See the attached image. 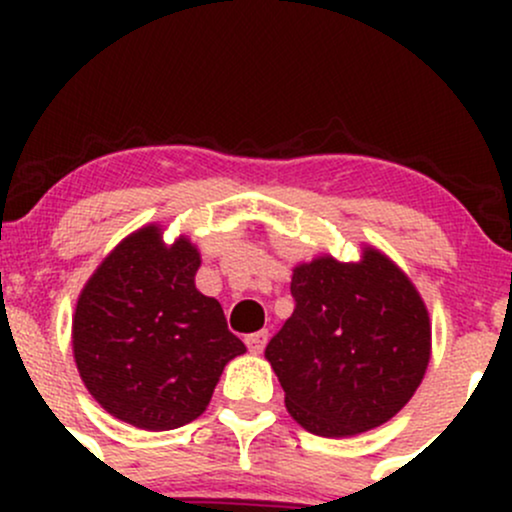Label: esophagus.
<instances>
[{
  "label": "esophagus",
  "instance_id": "obj_1",
  "mask_svg": "<svg viewBox=\"0 0 512 512\" xmlns=\"http://www.w3.org/2000/svg\"><path fill=\"white\" fill-rule=\"evenodd\" d=\"M267 339H269V332L260 330L255 334H248V337H245V344H248V349L252 351V354H260V351L264 349V344H267Z\"/></svg>",
  "mask_w": 512,
  "mask_h": 512
}]
</instances>
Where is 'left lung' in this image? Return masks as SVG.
Returning <instances> with one entry per match:
<instances>
[{"label":"left lung","instance_id":"left-lung-1","mask_svg":"<svg viewBox=\"0 0 512 512\" xmlns=\"http://www.w3.org/2000/svg\"><path fill=\"white\" fill-rule=\"evenodd\" d=\"M293 315L267 344L286 409L315 436L344 438L397 414L431 356L428 310L378 250L358 264L317 257L293 269Z\"/></svg>","mask_w":512,"mask_h":512}]
</instances>
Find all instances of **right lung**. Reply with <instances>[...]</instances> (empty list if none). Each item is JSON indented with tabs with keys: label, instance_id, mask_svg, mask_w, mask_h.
<instances>
[{
	"label": "right lung",
	"instance_id": "1",
	"mask_svg": "<svg viewBox=\"0 0 512 512\" xmlns=\"http://www.w3.org/2000/svg\"><path fill=\"white\" fill-rule=\"evenodd\" d=\"M199 252L146 226L122 240L76 303L81 380L115 419L170 431L207 409L223 366L245 354L216 298L197 291Z\"/></svg>",
	"mask_w": 512,
	"mask_h": 512
}]
</instances>
